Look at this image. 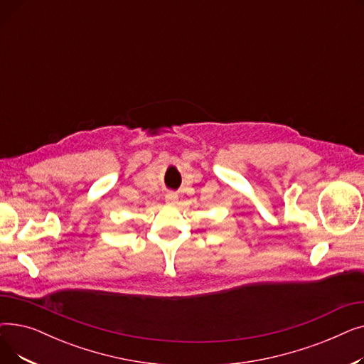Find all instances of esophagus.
Masks as SVG:
<instances>
[{"label":"esophagus","mask_w":364,"mask_h":364,"mask_svg":"<svg viewBox=\"0 0 364 364\" xmlns=\"http://www.w3.org/2000/svg\"><path fill=\"white\" fill-rule=\"evenodd\" d=\"M177 200H178V195H177V193H174V192H169V193H166V195H165V202H166V203H169V205H174V203H177Z\"/></svg>","instance_id":"obj_1"}]
</instances>
